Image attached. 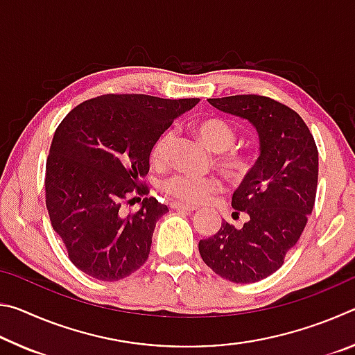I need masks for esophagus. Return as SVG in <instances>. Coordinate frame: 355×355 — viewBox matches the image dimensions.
I'll use <instances>...</instances> for the list:
<instances>
[{
  "label": "esophagus",
  "instance_id": "esophagus-1",
  "mask_svg": "<svg viewBox=\"0 0 355 355\" xmlns=\"http://www.w3.org/2000/svg\"><path fill=\"white\" fill-rule=\"evenodd\" d=\"M171 208H173V209H184V211H196V209H197L196 205H186V203H177V202L171 203Z\"/></svg>",
  "mask_w": 355,
  "mask_h": 355
}]
</instances>
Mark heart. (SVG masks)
<instances>
[{
  "label": "heart",
  "mask_w": 355,
  "mask_h": 355,
  "mask_svg": "<svg viewBox=\"0 0 355 355\" xmlns=\"http://www.w3.org/2000/svg\"><path fill=\"white\" fill-rule=\"evenodd\" d=\"M194 131L208 148L219 153L218 166L224 175L233 183H241L255 167L254 156L241 150H230L236 142V131L230 123L219 117H205L194 123ZM173 142L172 131H164L155 141L152 148V163L164 164L169 158V148ZM161 188L171 197L182 202L199 203L208 196L220 191L222 183L216 177H194L188 173H173L167 177Z\"/></svg>",
  "instance_id": "b5f03b06"
}]
</instances>
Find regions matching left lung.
I'll list each match as a JSON object with an SVG mask.
<instances>
[{
    "instance_id": "8db88e82",
    "label": "left lung",
    "mask_w": 355,
    "mask_h": 355,
    "mask_svg": "<svg viewBox=\"0 0 355 355\" xmlns=\"http://www.w3.org/2000/svg\"><path fill=\"white\" fill-rule=\"evenodd\" d=\"M216 110L245 119L260 139L254 171L233 192L232 207L249 214L241 228L222 222L200 239L202 260L235 284H254L280 269L313 211L318 148L302 117L263 95L208 98Z\"/></svg>"
}]
</instances>
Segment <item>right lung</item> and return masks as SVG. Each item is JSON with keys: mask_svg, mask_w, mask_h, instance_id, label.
I'll list each match as a JSON object with an SVG mask.
<instances>
[{"mask_svg": "<svg viewBox=\"0 0 355 355\" xmlns=\"http://www.w3.org/2000/svg\"><path fill=\"white\" fill-rule=\"evenodd\" d=\"M197 103L107 94L83 101L59 123L46 159L45 203L80 271L116 282L147 261L156 220L169 209L155 197L136 213L125 214L122 205L135 192L148 194L141 178L155 141Z\"/></svg>", "mask_w": 355, "mask_h": 355, "instance_id": "right-lung-1", "label": "right lung"}]
</instances>
